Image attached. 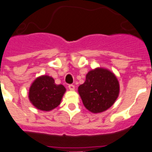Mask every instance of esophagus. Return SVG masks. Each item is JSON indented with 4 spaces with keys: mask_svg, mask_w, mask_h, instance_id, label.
Returning a JSON list of instances; mask_svg holds the SVG:
<instances>
[{
    "mask_svg": "<svg viewBox=\"0 0 152 152\" xmlns=\"http://www.w3.org/2000/svg\"><path fill=\"white\" fill-rule=\"evenodd\" d=\"M68 89L71 90V91H74L75 90V86H74L73 84H69L68 85Z\"/></svg>",
    "mask_w": 152,
    "mask_h": 152,
    "instance_id": "1",
    "label": "esophagus"
}]
</instances>
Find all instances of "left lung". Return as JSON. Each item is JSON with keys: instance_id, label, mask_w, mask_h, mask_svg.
Listing matches in <instances>:
<instances>
[{"instance_id": "1", "label": "left lung", "mask_w": 152, "mask_h": 152, "mask_svg": "<svg viewBox=\"0 0 152 152\" xmlns=\"http://www.w3.org/2000/svg\"><path fill=\"white\" fill-rule=\"evenodd\" d=\"M78 92L84 107L92 113L103 112L112 107L120 93L116 76L106 68H97L86 75Z\"/></svg>"}]
</instances>
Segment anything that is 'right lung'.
<instances>
[{
  "label": "right lung",
  "instance_id": "add662e5",
  "mask_svg": "<svg viewBox=\"0 0 152 152\" xmlns=\"http://www.w3.org/2000/svg\"><path fill=\"white\" fill-rule=\"evenodd\" d=\"M65 91L64 85L56 84L53 77L44 75L32 82L28 91V99L37 109L48 112L61 104Z\"/></svg>",
  "mask_w": 152,
  "mask_h": 152
}]
</instances>
